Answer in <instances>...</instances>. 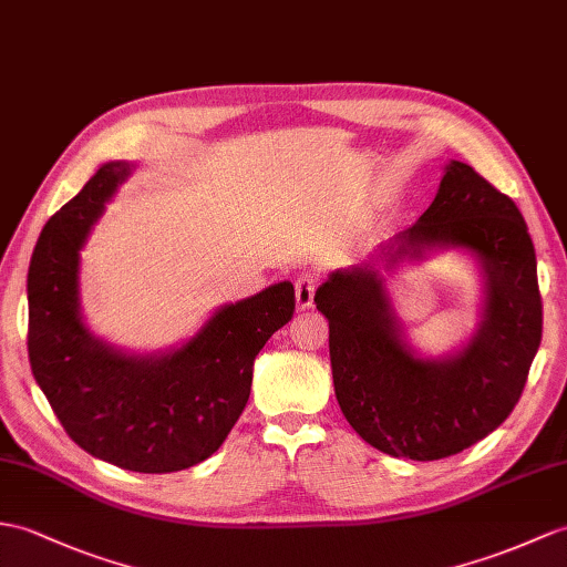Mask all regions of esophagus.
<instances>
[{"label":"esophagus","mask_w":567,"mask_h":567,"mask_svg":"<svg viewBox=\"0 0 567 567\" xmlns=\"http://www.w3.org/2000/svg\"><path fill=\"white\" fill-rule=\"evenodd\" d=\"M316 285H319V272L305 270L297 275L295 280V295H297V307L299 309H309L313 295H316Z\"/></svg>","instance_id":"obj_1"}]
</instances>
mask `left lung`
<instances>
[{
	"instance_id": "8db88e82",
	"label": "left lung",
	"mask_w": 567,
	"mask_h": 567,
	"mask_svg": "<svg viewBox=\"0 0 567 567\" xmlns=\"http://www.w3.org/2000/svg\"><path fill=\"white\" fill-rule=\"evenodd\" d=\"M430 247H464L484 272V321L470 346L423 361L404 343L373 268L336 270L316 289L328 319L333 386L346 420L374 450L413 462L464 452L517 405L542 346L536 254L517 205L464 162H450L432 205L379 244L385 267Z\"/></svg>"
}]
</instances>
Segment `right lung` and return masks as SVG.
<instances>
[{
  "label": "right lung",
  "mask_w": 567,
  "mask_h": 567,
  "mask_svg": "<svg viewBox=\"0 0 567 567\" xmlns=\"http://www.w3.org/2000/svg\"><path fill=\"white\" fill-rule=\"evenodd\" d=\"M130 164H103L43 227L29 268V360L64 432L91 456L137 473L213 456L244 413L254 360L295 313L292 282L224 305L181 348L127 354L79 311V251Z\"/></svg>",
  "instance_id": "1"
}]
</instances>
